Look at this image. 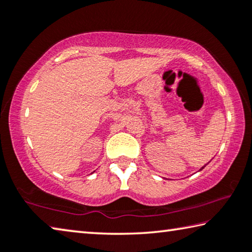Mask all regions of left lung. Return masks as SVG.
I'll list each match as a JSON object with an SVG mask.
<instances>
[{
  "label": "left lung",
  "mask_w": 252,
  "mask_h": 252,
  "mask_svg": "<svg viewBox=\"0 0 252 252\" xmlns=\"http://www.w3.org/2000/svg\"><path fill=\"white\" fill-rule=\"evenodd\" d=\"M204 167H206V165H204ZM204 167H202V168H201V169H200V170H202V169H203V168H204Z\"/></svg>",
  "instance_id": "left-lung-1"
}]
</instances>
